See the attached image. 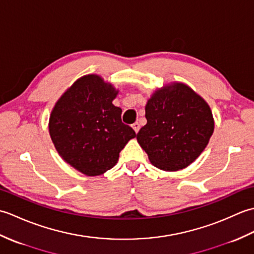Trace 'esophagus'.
I'll use <instances>...</instances> for the list:
<instances>
[{
    "mask_svg": "<svg viewBox=\"0 0 254 254\" xmlns=\"http://www.w3.org/2000/svg\"><path fill=\"white\" fill-rule=\"evenodd\" d=\"M132 127H133V130L137 133L139 131V127H141V126H139L138 122H135V123L132 124Z\"/></svg>",
    "mask_w": 254,
    "mask_h": 254,
    "instance_id": "obj_1",
    "label": "esophagus"
}]
</instances>
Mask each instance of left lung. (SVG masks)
<instances>
[{
	"label": "left lung",
	"instance_id": "left-lung-1",
	"mask_svg": "<svg viewBox=\"0 0 254 254\" xmlns=\"http://www.w3.org/2000/svg\"><path fill=\"white\" fill-rule=\"evenodd\" d=\"M147 123L136 138L155 167L166 171L186 168L195 160L214 132L210 108L182 83L156 90L145 107Z\"/></svg>",
	"mask_w": 254,
	"mask_h": 254
}]
</instances>
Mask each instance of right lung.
Wrapping results in <instances>:
<instances>
[{
  "label": "right lung",
  "instance_id": "1",
  "mask_svg": "<svg viewBox=\"0 0 254 254\" xmlns=\"http://www.w3.org/2000/svg\"><path fill=\"white\" fill-rule=\"evenodd\" d=\"M117 95L118 90L98 75H85L51 112L49 132L59 155L86 176L111 169L127 143L136 136L122 122L121 108L112 104Z\"/></svg>",
  "mask_w": 254,
  "mask_h": 254
}]
</instances>
